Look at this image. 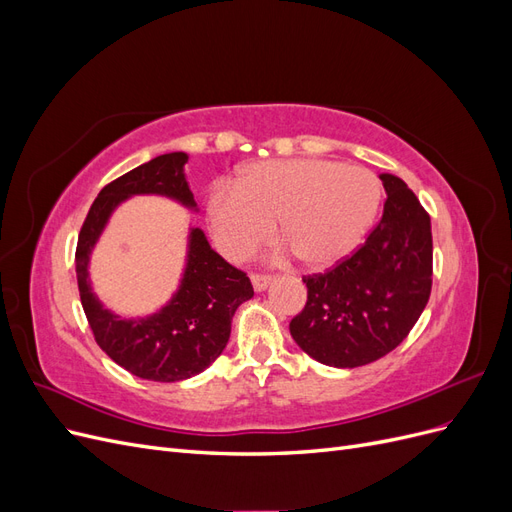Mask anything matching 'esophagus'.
<instances>
[{"label":"esophagus","mask_w":512,"mask_h":512,"mask_svg":"<svg viewBox=\"0 0 512 512\" xmlns=\"http://www.w3.org/2000/svg\"><path fill=\"white\" fill-rule=\"evenodd\" d=\"M271 280H273V275H267V273H252V284H254V290H258V292L267 290L269 284H271Z\"/></svg>","instance_id":"esophagus-1"}]
</instances>
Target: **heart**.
Masks as SVG:
<instances>
[{"mask_svg":"<svg viewBox=\"0 0 512 512\" xmlns=\"http://www.w3.org/2000/svg\"><path fill=\"white\" fill-rule=\"evenodd\" d=\"M380 181L335 160H269L243 170L237 188L218 183L209 196L213 239L243 258L277 235L309 269H327L356 250L380 207Z\"/></svg>","mask_w":512,"mask_h":512,"instance_id":"obj_1","label":"heart"}]
</instances>
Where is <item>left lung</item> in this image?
Here are the masks:
<instances>
[{
    "label": "left lung",
    "instance_id": "1",
    "mask_svg": "<svg viewBox=\"0 0 512 512\" xmlns=\"http://www.w3.org/2000/svg\"><path fill=\"white\" fill-rule=\"evenodd\" d=\"M380 179L386 190L380 222L359 250L324 273L303 275L307 303L290 320L299 348L331 367H361L395 350L431 294L429 213L399 177Z\"/></svg>",
    "mask_w": 512,
    "mask_h": 512
}]
</instances>
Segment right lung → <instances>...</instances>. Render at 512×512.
Returning <instances> with one entry per match:
<instances>
[{"mask_svg": "<svg viewBox=\"0 0 512 512\" xmlns=\"http://www.w3.org/2000/svg\"><path fill=\"white\" fill-rule=\"evenodd\" d=\"M185 162L188 156L181 151L164 153L104 185L83 222L74 254L81 303L98 346L130 374L156 382H179L207 369L228 344L237 307L254 297L247 273L213 252L200 228L190 232L188 267L173 301L162 312L143 320H121L91 292V247L121 200L132 194H162L196 207L183 175Z\"/></svg>", "mask_w": 512, "mask_h": 512, "instance_id": "add662e5", "label": "right lung"}]
</instances>
